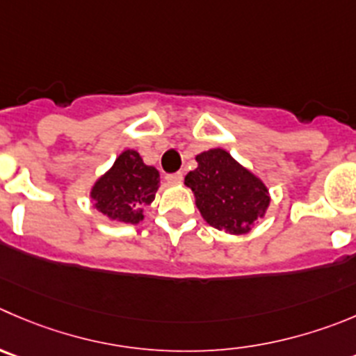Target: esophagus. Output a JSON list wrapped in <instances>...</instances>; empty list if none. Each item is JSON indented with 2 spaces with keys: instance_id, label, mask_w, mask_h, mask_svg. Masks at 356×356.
<instances>
[{
  "instance_id": "1",
  "label": "esophagus",
  "mask_w": 356,
  "mask_h": 356,
  "mask_svg": "<svg viewBox=\"0 0 356 356\" xmlns=\"http://www.w3.org/2000/svg\"><path fill=\"white\" fill-rule=\"evenodd\" d=\"M181 180H184V175H181V172L165 175V181H168L169 185H178V184H181Z\"/></svg>"
}]
</instances>
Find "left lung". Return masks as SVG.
Returning <instances> with one entry per match:
<instances>
[{
  "label": "left lung",
  "instance_id": "1",
  "mask_svg": "<svg viewBox=\"0 0 356 356\" xmlns=\"http://www.w3.org/2000/svg\"><path fill=\"white\" fill-rule=\"evenodd\" d=\"M195 161L185 185L194 192L202 218L225 234H248L270 204L267 185L223 148L201 152Z\"/></svg>",
  "mask_w": 356,
  "mask_h": 356
}]
</instances>
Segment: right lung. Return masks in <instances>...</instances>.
Segmentation results:
<instances>
[{"label": "right lung", "mask_w": 356, "mask_h": 356, "mask_svg": "<svg viewBox=\"0 0 356 356\" xmlns=\"http://www.w3.org/2000/svg\"><path fill=\"white\" fill-rule=\"evenodd\" d=\"M159 184L157 169L145 164L140 152L127 148L94 181L90 199L94 208L111 222L136 225L145 218V208L154 202Z\"/></svg>", "instance_id": "add662e5"}]
</instances>
